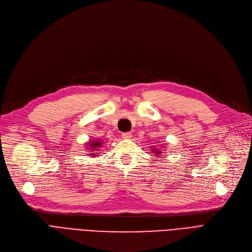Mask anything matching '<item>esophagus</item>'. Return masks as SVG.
Instances as JSON below:
<instances>
[{"label":"esophagus","instance_id":"1","mask_svg":"<svg viewBox=\"0 0 252 252\" xmlns=\"http://www.w3.org/2000/svg\"><path fill=\"white\" fill-rule=\"evenodd\" d=\"M131 133L130 132H124V133H122V137L124 138V139H130L131 138Z\"/></svg>","mask_w":252,"mask_h":252}]
</instances>
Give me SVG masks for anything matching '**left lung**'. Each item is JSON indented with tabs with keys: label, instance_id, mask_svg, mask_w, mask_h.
<instances>
[{
	"label": "left lung",
	"instance_id": "left-lung-1",
	"mask_svg": "<svg viewBox=\"0 0 252 252\" xmlns=\"http://www.w3.org/2000/svg\"><path fill=\"white\" fill-rule=\"evenodd\" d=\"M153 152V154L156 156V157H161V154L163 153L161 150H159L158 148H152L151 150Z\"/></svg>",
	"mask_w": 252,
	"mask_h": 252
}]
</instances>
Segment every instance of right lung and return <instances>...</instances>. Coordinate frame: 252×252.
<instances>
[{"label":"right lung","mask_w":252,"mask_h":252,"mask_svg":"<svg viewBox=\"0 0 252 252\" xmlns=\"http://www.w3.org/2000/svg\"><path fill=\"white\" fill-rule=\"evenodd\" d=\"M103 139H91L87 142V145L85 146V150H88L90 154V157L95 158L97 156V152L102 147L103 145Z\"/></svg>","instance_id":"right-lung-1"}]
</instances>
